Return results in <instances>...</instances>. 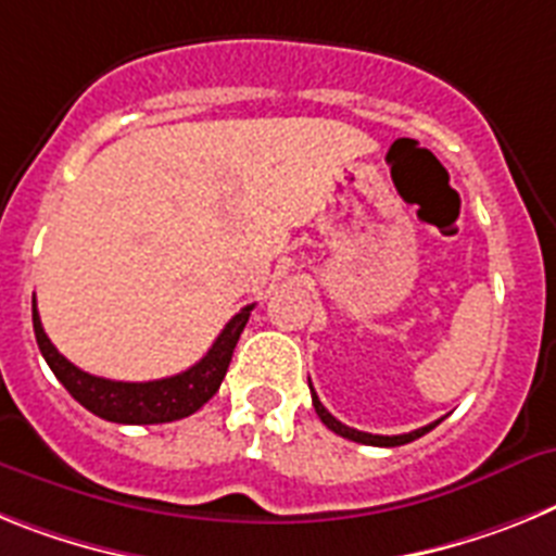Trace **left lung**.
<instances>
[{"label": "left lung", "mask_w": 556, "mask_h": 556, "mask_svg": "<svg viewBox=\"0 0 556 556\" xmlns=\"http://www.w3.org/2000/svg\"><path fill=\"white\" fill-rule=\"evenodd\" d=\"M311 394H313V408H316L318 419L330 428L332 433H338V437H344V439H352V442H361V445H375V447H397V445H408V442H414V439L425 437V433L431 431V428H437V422L431 425H425V428H417V431L412 433H397V437H380V433H366V431H355V428H350V425L344 422H338L336 417H332L330 412H327L325 405H321V400H318V394L313 392V386H311Z\"/></svg>", "instance_id": "obj_1"}]
</instances>
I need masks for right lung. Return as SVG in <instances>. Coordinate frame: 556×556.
I'll return each mask as SVG.
<instances>
[{"label":"right lung","instance_id":"1","mask_svg":"<svg viewBox=\"0 0 556 556\" xmlns=\"http://www.w3.org/2000/svg\"><path fill=\"white\" fill-rule=\"evenodd\" d=\"M251 311H254V305H245L238 316L231 318L224 332L215 338L210 352L195 366H190L187 371H178L173 378L148 380V383L94 378L89 371L70 364L47 338L36 311V296H33V330H36L38 350L50 364V369L55 371V378L64 383L66 392L84 408L98 414L100 419H109V422L159 425L190 417L206 400H212V394L218 392L220 380L226 378V369H229L231 352L238 346V338L243 332L245 321H249Z\"/></svg>","mask_w":556,"mask_h":556}]
</instances>
